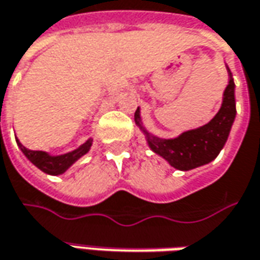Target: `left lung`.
I'll use <instances>...</instances> for the list:
<instances>
[{
  "label": "left lung",
  "instance_id": "left-lung-1",
  "mask_svg": "<svg viewBox=\"0 0 260 260\" xmlns=\"http://www.w3.org/2000/svg\"><path fill=\"white\" fill-rule=\"evenodd\" d=\"M229 85L223 94V103L217 115L207 125L197 129L187 131L178 138L161 139L149 135L141 125L139 109L135 112V122L145 132L148 144L154 152L167 159L177 170H191L204 166L219 155L228 141L229 132L236 116L235 82L229 70Z\"/></svg>",
  "mask_w": 260,
  "mask_h": 260
}]
</instances>
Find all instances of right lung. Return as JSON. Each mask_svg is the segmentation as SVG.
<instances>
[{
	"label": "right lung",
	"instance_id": "obj_1",
	"mask_svg": "<svg viewBox=\"0 0 260 260\" xmlns=\"http://www.w3.org/2000/svg\"><path fill=\"white\" fill-rule=\"evenodd\" d=\"M17 142H18V139H17ZM18 147L24 152V155L28 158L37 168H40L41 171L51 175H58L64 173L69 167L72 166L75 161H77L82 155H85L92 147V139L86 141L82 147L77 148L75 151L64 154V155H58V157H51V155L43 152V151H31V149L24 147L23 144H20V142H18Z\"/></svg>",
	"mask_w": 260,
	"mask_h": 260
}]
</instances>
